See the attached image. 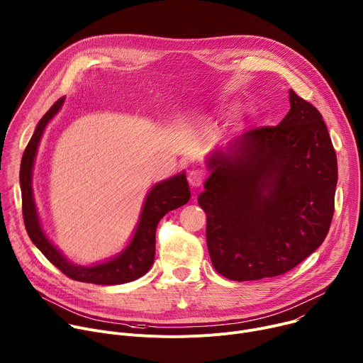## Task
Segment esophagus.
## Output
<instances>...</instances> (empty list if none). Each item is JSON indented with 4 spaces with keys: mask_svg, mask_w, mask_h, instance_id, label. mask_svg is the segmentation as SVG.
I'll return each mask as SVG.
<instances>
[{
    "mask_svg": "<svg viewBox=\"0 0 363 363\" xmlns=\"http://www.w3.org/2000/svg\"><path fill=\"white\" fill-rule=\"evenodd\" d=\"M203 172L200 169H193L189 172V176H187V180L190 183L191 187H200L203 183Z\"/></svg>",
    "mask_w": 363,
    "mask_h": 363,
    "instance_id": "obj_1",
    "label": "esophagus"
}]
</instances>
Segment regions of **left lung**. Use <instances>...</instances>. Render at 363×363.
<instances>
[{
	"instance_id": "left-lung-1",
	"label": "left lung",
	"mask_w": 363,
	"mask_h": 363,
	"mask_svg": "<svg viewBox=\"0 0 363 363\" xmlns=\"http://www.w3.org/2000/svg\"><path fill=\"white\" fill-rule=\"evenodd\" d=\"M277 127L242 135L232 152L212 151L197 203L208 215L215 269L233 281L290 271L329 232L337 183L336 152L321 113L290 89Z\"/></svg>"
}]
</instances>
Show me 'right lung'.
Here are the masks:
<instances>
[{
    "mask_svg": "<svg viewBox=\"0 0 363 363\" xmlns=\"http://www.w3.org/2000/svg\"><path fill=\"white\" fill-rule=\"evenodd\" d=\"M65 96L60 98L53 106L38 121L31 140L28 141L20 166V186L23 197V218L27 233L33 244L42 251V254L69 278L92 283L98 286H116L124 284L143 277L152 265L155 255V229L160 219L170 211L186 205L190 199V189L184 172L155 183L148 191L140 213L135 232L123 252L104 262L94 265H77L70 262L43 230L33 194V167L37 155L40 140L48 124L60 111Z\"/></svg>",
    "mask_w": 363,
    "mask_h": 363,
    "instance_id": "add662e5",
    "label": "right lung"
}]
</instances>
